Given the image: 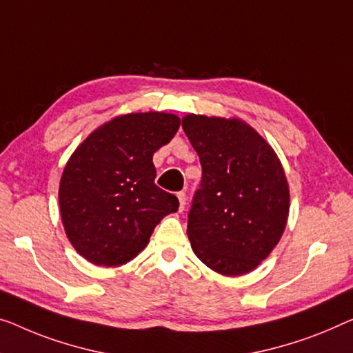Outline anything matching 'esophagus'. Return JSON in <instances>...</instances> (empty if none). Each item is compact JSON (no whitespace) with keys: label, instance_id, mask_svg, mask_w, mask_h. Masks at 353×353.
<instances>
[{"label":"esophagus","instance_id":"34e87169","mask_svg":"<svg viewBox=\"0 0 353 353\" xmlns=\"http://www.w3.org/2000/svg\"><path fill=\"white\" fill-rule=\"evenodd\" d=\"M177 198H179V210H182L185 209V201H187V196H185V193L183 192H179L177 193Z\"/></svg>","mask_w":353,"mask_h":353}]
</instances>
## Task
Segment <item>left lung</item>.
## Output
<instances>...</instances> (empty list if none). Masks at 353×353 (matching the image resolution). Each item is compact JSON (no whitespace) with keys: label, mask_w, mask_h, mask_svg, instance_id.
<instances>
[{"label":"left lung","mask_w":353,"mask_h":353,"mask_svg":"<svg viewBox=\"0 0 353 353\" xmlns=\"http://www.w3.org/2000/svg\"><path fill=\"white\" fill-rule=\"evenodd\" d=\"M182 128L203 166L187 234L194 255L222 276L254 271L287 227L290 190L274 149L238 117L187 114Z\"/></svg>","instance_id":"8db88e82"}]
</instances>
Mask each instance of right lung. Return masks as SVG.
<instances>
[{
	"instance_id": "add662e5",
	"label": "right lung",
	"mask_w": 353,
	"mask_h": 353,
	"mask_svg": "<svg viewBox=\"0 0 353 353\" xmlns=\"http://www.w3.org/2000/svg\"><path fill=\"white\" fill-rule=\"evenodd\" d=\"M181 119L170 112L117 115L92 131L68 160L59 201L65 233L97 266H122L145 249L179 199L155 185L152 157L170 143Z\"/></svg>"
}]
</instances>
